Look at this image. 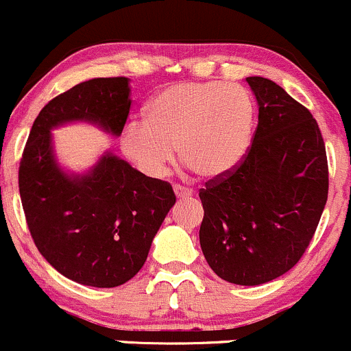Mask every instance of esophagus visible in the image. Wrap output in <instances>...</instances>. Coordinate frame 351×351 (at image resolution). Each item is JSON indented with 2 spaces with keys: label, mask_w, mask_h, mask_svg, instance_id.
<instances>
[{
  "label": "esophagus",
  "mask_w": 351,
  "mask_h": 351,
  "mask_svg": "<svg viewBox=\"0 0 351 351\" xmlns=\"http://www.w3.org/2000/svg\"><path fill=\"white\" fill-rule=\"evenodd\" d=\"M174 193L177 197H189L191 194H193V191L187 189V187H182V186H174Z\"/></svg>",
  "instance_id": "obj_1"
}]
</instances>
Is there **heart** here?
<instances>
[{"instance_id": "1", "label": "heart", "mask_w": 351, "mask_h": 351, "mask_svg": "<svg viewBox=\"0 0 351 351\" xmlns=\"http://www.w3.org/2000/svg\"><path fill=\"white\" fill-rule=\"evenodd\" d=\"M254 97L245 88L223 81H184L150 99L145 120L128 121L120 147L147 177L157 179L180 160L206 179L233 171L252 143Z\"/></svg>"}]
</instances>
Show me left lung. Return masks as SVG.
<instances>
[{
	"mask_svg": "<svg viewBox=\"0 0 351 351\" xmlns=\"http://www.w3.org/2000/svg\"><path fill=\"white\" fill-rule=\"evenodd\" d=\"M258 104L250 150L234 171L199 191L201 250L213 272L260 285L299 262L328 199V160L309 110L274 81L247 77Z\"/></svg>",
	"mask_w": 351,
	"mask_h": 351,
	"instance_id": "1",
	"label": "left lung"
}]
</instances>
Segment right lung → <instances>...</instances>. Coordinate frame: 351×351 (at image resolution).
I'll use <instances>...</instances> for the list:
<instances>
[{
    "label": "right lung",
    "mask_w": 351,
    "mask_h": 351,
    "mask_svg": "<svg viewBox=\"0 0 351 351\" xmlns=\"http://www.w3.org/2000/svg\"><path fill=\"white\" fill-rule=\"evenodd\" d=\"M130 95L128 77H97L53 97L34 121L18 172L38 252L64 277L91 287H117L138 274L176 194L171 184L147 177L111 150L89 171H67L52 130L89 123L120 136Z\"/></svg>",
    "instance_id": "right-lung-1"
}]
</instances>
